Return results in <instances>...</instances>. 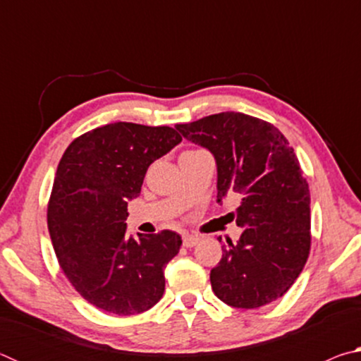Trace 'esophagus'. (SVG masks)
Here are the masks:
<instances>
[{
	"mask_svg": "<svg viewBox=\"0 0 361 361\" xmlns=\"http://www.w3.org/2000/svg\"><path fill=\"white\" fill-rule=\"evenodd\" d=\"M199 237L194 235V234H185L183 235V247L186 248H191V247H195L199 243Z\"/></svg>",
	"mask_w": 361,
	"mask_h": 361,
	"instance_id": "1",
	"label": "esophagus"
}]
</instances>
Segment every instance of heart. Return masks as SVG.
Instances as JSON below:
<instances>
[{"instance_id":"b5f03b06","label":"heart","mask_w":361,"mask_h":361,"mask_svg":"<svg viewBox=\"0 0 361 361\" xmlns=\"http://www.w3.org/2000/svg\"><path fill=\"white\" fill-rule=\"evenodd\" d=\"M194 151H195V149H194ZM194 151H186V152H194ZM197 151H199V149H197Z\"/></svg>"}]
</instances>
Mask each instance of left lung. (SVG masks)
I'll return each mask as SVG.
<instances>
[{
  "instance_id": "left-lung-1",
  "label": "left lung",
  "mask_w": 361,
  "mask_h": 361,
  "mask_svg": "<svg viewBox=\"0 0 361 361\" xmlns=\"http://www.w3.org/2000/svg\"><path fill=\"white\" fill-rule=\"evenodd\" d=\"M176 130L215 157L216 202L240 199L229 215L243 232L237 243L221 247L223 258L210 272L213 293L239 309L277 301L299 277L310 250L309 185L288 140L269 122L234 111Z\"/></svg>"
}]
</instances>
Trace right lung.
Here are the masks:
<instances>
[{
  "mask_svg": "<svg viewBox=\"0 0 361 361\" xmlns=\"http://www.w3.org/2000/svg\"><path fill=\"white\" fill-rule=\"evenodd\" d=\"M180 142L172 127L114 122L73 140L60 159L49 234L70 283L108 314H142L166 290L164 267L181 237L166 229L127 239V202L140 195L151 164Z\"/></svg>",
  "mask_w": 361,
  "mask_h": 361,
  "instance_id": "obj_1",
  "label": "right lung"
}]
</instances>
